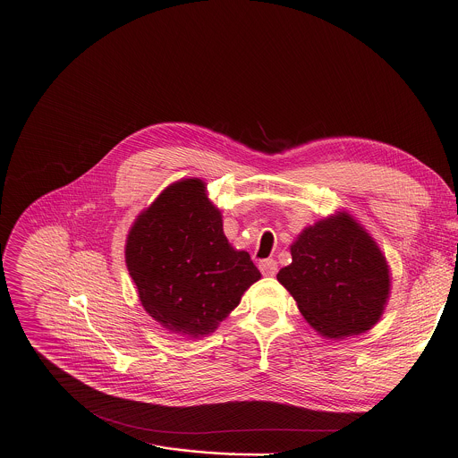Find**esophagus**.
I'll use <instances>...</instances> for the list:
<instances>
[{"mask_svg": "<svg viewBox=\"0 0 458 458\" xmlns=\"http://www.w3.org/2000/svg\"><path fill=\"white\" fill-rule=\"evenodd\" d=\"M259 269H260L262 275L273 276V275H276V271H278V264H276V260H273V259H266V260H260V262H259Z\"/></svg>", "mask_w": 458, "mask_h": 458, "instance_id": "esophagus-1", "label": "esophagus"}]
</instances>
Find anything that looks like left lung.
<instances>
[{
	"label": "left lung",
	"instance_id": "obj_1",
	"mask_svg": "<svg viewBox=\"0 0 458 458\" xmlns=\"http://www.w3.org/2000/svg\"><path fill=\"white\" fill-rule=\"evenodd\" d=\"M291 257L276 278L320 335L340 340L379 320L390 291L388 266L351 216L338 214L303 230Z\"/></svg>",
	"mask_w": 458,
	"mask_h": 458
}]
</instances>
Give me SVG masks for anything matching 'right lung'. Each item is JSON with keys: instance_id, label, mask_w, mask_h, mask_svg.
<instances>
[{"instance_id": "1", "label": "right lung", "mask_w": 458, "mask_h": 458, "mask_svg": "<svg viewBox=\"0 0 458 458\" xmlns=\"http://www.w3.org/2000/svg\"><path fill=\"white\" fill-rule=\"evenodd\" d=\"M125 264L148 317L192 338L212 333L260 278L250 255L228 244L201 180L167 187L138 216Z\"/></svg>"}]
</instances>
